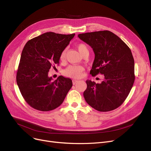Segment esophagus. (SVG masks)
I'll use <instances>...</instances> for the list:
<instances>
[{
	"label": "esophagus",
	"instance_id": "esophagus-1",
	"mask_svg": "<svg viewBox=\"0 0 151 151\" xmlns=\"http://www.w3.org/2000/svg\"><path fill=\"white\" fill-rule=\"evenodd\" d=\"M78 82V80H73V85H76Z\"/></svg>",
	"mask_w": 151,
	"mask_h": 151
}]
</instances>
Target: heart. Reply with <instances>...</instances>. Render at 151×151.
<instances>
[{"label":"heart","mask_w":151,"mask_h":151,"mask_svg":"<svg viewBox=\"0 0 151 151\" xmlns=\"http://www.w3.org/2000/svg\"><path fill=\"white\" fill-rule=\"evenodd\" d=\"M77 48L80 54L83 55L85 52H89L88 48L87 46L83 43H80L77 45ZM66 53V49L63 50L60 55V60L63 61L65 59ZM84 71L83 67L80 65H70L68 66L63 71V73L66 76H68L73 78H79L81 77L83 72Z\"/></svg>","instance_id":"1"}]
</instances>
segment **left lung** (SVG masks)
Returning a JSON list of instances; mask_svg holds the SVG:
<instances>
[{"label": "left lung", "instance_id": "1", "mask_svg": "<svg viewBox=\"0 0 151 151\" xmlns=\"http://www.w3.org/2000/svg\"><path fill=\"white\" fill-rule=\"evenodd\" d=\"M78 36L94 51L90 74L104 76L101 83L86 81L87 88L83 93L86 101L100 111L116 109L127 99L134 83V60L131 50L109 31L83 33Z\"/></svg>", "mask_w": 151, "mask_h": 151}]
</instances>
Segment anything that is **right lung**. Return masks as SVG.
Returning a JSON list of instances; mask_svg holds the SVG:
<instances>
[{"label":"right lung","mask_w":151,"mask_h":151,"mask_svg":"<svg viewBox=\"0 0 151 151\" xmlns=\"http://www.w3.org/2000/svg\"><path fill=\"white\" fill-rule=\"evenodd\" d=\"M75 35L48 32L31 39L24 46L16 81L24 99L33 109L43 111L56 109L71 89V79L60 76L52 80L48 72L59 64L62 51Z\"/></svg>","instance_id":"1"}]
</instances>
